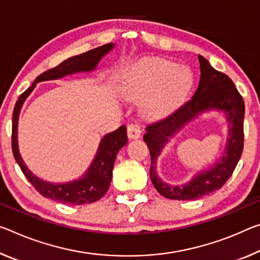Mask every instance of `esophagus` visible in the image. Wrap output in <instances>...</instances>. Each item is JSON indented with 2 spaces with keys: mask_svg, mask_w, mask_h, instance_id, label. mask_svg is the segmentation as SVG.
Segmentation results:
<instances>
[{
  "mask_svg": "<svg viewBox=\"0 0 260 260\" xmlns=\"http://www.w3.org/2000/svg\"><path fill=\"white\" fill-rule=\"evenodd\" d=\"M141 127L138 123H131L127 127V135H128L129 139H139L141 137Z\"/></svg>",
  "mask_w": 260,
  "mask_h": 260,
  "instance_id": "esophagus-1",
  "label": "esophagus"
}]
</instances>
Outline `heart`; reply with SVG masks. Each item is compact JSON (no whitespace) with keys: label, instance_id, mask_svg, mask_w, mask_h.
Returning <instances> with one entry per match:
<instances>
[{"label":"heart","instance_id":"heart-1","mask_svg":"<svg viewBox=\"0 0 260 260\" xmlns=\"http://www.w3.org/2000/svg\"><path fill=\"white\" fill-rule=\"evenodd\" d=\"M192 76L187 68L158 57L146 59L123 73L120 92L123 97L141 100L150 117L171 112L186 94Z\"/></svg>","mask_w":260,"mask_h":260}]
</instances>
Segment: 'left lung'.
I'll return each instance as SVG.
<instances>
[{"label": "left lung", "instance_id": "1", "mask_svg": "<svg viewBox=\"0 0 260 260\" xmlns=\"http://www.w3.org/2000/svg\"><path fill=\"white\" fill-rule=\"evenodd\" d=\"M200 81L193 97L162 120L146 127L143 140L150 151V179L159 194L174 200H194L220 189L230 178L241 158L244 146V101L225 74L217 72L199 55ZM216 109L224 112L230 123V133L224 154L213 167L196 175L186 184L171 187L157 176L155 160L162 148L177 131L198 115Z\"/></svg>", "mask_w": 260, "mask_h": 260}]
</instances>
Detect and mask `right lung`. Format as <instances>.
Masks as SVG:
<instances>
[{"label": "right lung", "mask_w": 260, "mask_h": 260, "mask_svg": "<svg viewBox=\"0 0 260 260\" xmlns=\"http://www.w3.org/2000/svg\"><path fill=\"white\" fill-rule=\"evenodd\" d=\"M114 47V44L110 43L103 45L101 47L93 48L83 54L69 57L64 60L56 67L49 69L36 78L34 83L20 94L18 101L16 102L14 113H12V152L16 162L18 163L20 170L23 171L24 176L26 177L34 187L38 191L41 196L49 199L59 201V203L67 205H85L91 204L100 200L101 198L108 192L109 186L112 179V171L114 160L117 157L118 151L127 143L126 127L120 126L117 131L104 135L101 140L100 147L96 152V156L92 160L91 166L89 167L85 174L76 180L69 183L53 184L45 182L39 177L35 176L28 170L26 164L24 163L22 156L19 154L18 141H17V127H18V117L23 103L25 102L34 89L36 84L44 81L59 80L61 77L72 75L75 73H86L92 72L97 67L98 62L105 54Z\"/></svg>", "instance_id": "obj_1"}]
</instances>
